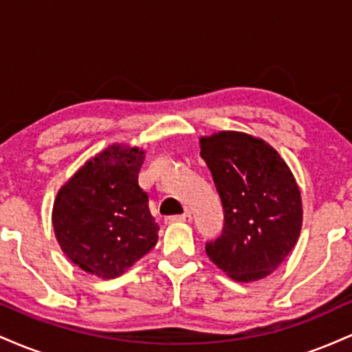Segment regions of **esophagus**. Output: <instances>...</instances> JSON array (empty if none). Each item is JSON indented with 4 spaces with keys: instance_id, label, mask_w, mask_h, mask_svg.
Segmentation results:
<instances>
[{
    "instance_id": "1",
    "label": "esophagus",
    "mask_w": 352,
    "mask_h": 352,
    "mask_svg": "<svg viewBox=\"0 0 352 352\" xmlns=\"http://www.w3.org/2000/svg\"><path fill=\"white\" fill-rule=\"evenodd\" d=\"M165 221H168V223H172V221H192V213L185 212V213H182V215L168 217Z\"/></svg>"
}]
</instances>
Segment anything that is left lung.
I'll use <instances>...</instances> for the list:
<instances>
[{
	"instance_id": "left-lung-1",
	"label": "left lung",
	"mask_w": 352,
	"mask_h": 352,
	"mask_svg": "<svg viewBox=\"0 0 352 352\" xmlns=\"http://www.w3.org/2000/svg\"><path fill=\"white\" fill-rule=\"evenodd\" d=\"M200 155L225 212L223 233L205 252L232 280H263L301 233L302 201L293 172L272 145L245 132L200 137Z\"/></svg>"
}]
</instances>
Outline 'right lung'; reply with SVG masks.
Segmentation results:
<instances>
[{
  "mask_svg": "<svg viewBox=\"0 0 352 352\" xmlns=\"http://www.w3.org/2000/svg\"><path fill=\"white\" fill-rule=\"evenodd\" d=\"M144 159V148L112 144L59 188L52 228L60 250L82 272L112 280L157 245L159 225L139 187Z\"/></svg>",
  "mask_w": 352,
  "mask_h": 352,
  "instance_id": "right-lung-1",
  "label": "right lung"
}]
</instances>
